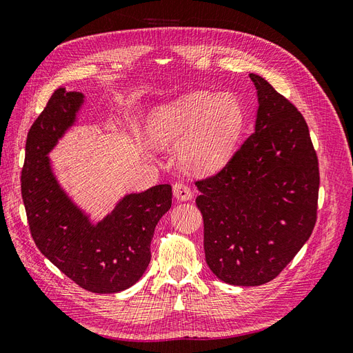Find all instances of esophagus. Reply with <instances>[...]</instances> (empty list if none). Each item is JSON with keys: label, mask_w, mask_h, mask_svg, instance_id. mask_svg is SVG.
I'll return each mask as SVG.
<instances>
[{"label": "esophagus", "mask_w": 353, "mask_h": 353, "mask_svg": "<svg viewBox=\"0 0 353 353\" xmlns=\"http://www.w3.org/2000/svg\"><path fill=\"white\" fill-rule=\"evenodd\" d=\"M174 196L178 199V200H190L191 196H193V193H191V188L188 184H185L184 181H178V183L174 184Z\"/></svg>", "instance_id": "obj_1"}]
</instances>
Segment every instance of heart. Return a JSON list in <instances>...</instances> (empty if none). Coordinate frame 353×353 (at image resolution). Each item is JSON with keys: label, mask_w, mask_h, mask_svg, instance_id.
I'll return each mask as SVG.
<instances>
[{"label": "heart", "mask_w": 353, "mask_h": 353, "mask_svg": "<svg viewBox=\"0 0 353 353\" xmlns=\"http://www.w3.org/2000/svg\"><path fill=\"white\" fill-rule=\"evenodd\" d=\"M244 126V109L236 95L191 91L154 109L147 134L156 145L179 144V159L193 172L221 169L236 150Z\"/></svg>", "instance_id": "heart-1"}]
</instances>
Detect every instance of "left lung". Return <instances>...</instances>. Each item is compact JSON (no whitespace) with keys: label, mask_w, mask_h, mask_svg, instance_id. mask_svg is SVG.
<instances>
[{"label":"left lung","mask_w":353,"mask_h":353,"mask_svg":"<svg viewBox=\"0 0 353 353\" xmlns=\"http://www.w3.org/2000/svg\"><path fill=\"white\" fill-rule=\"evenodd\" d=\"M254 132L221 170L197 179L210 271L232 285L274 280L311 237L319 169L305 117L258 74Z\"/></svg>","instance_id":"left-lung-1"}]
</instances>
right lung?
I'll use <instances>...</instances> for the list:
<instances>
[{
  "instance_id": "add662e5",
  "label": "right lung",
  "mask_w": 353,
  "mask_h": 353,
  "mask_svg": "<svg viewBox=\"0 0 353 353\" xmlns=\"http://www.w3.org/2000/svg\"><path fill=\"white\" fill-rule=\"evenodd\" d=\"M82 101L81 92L59 88L32 123L20 178L23 205L30 236L51 263L85 290L117 293L140 280L150 263L154 228L172 205V187L126 196L92 225L63 193L47 157Z\"/></svg>"
}]
</instances>
